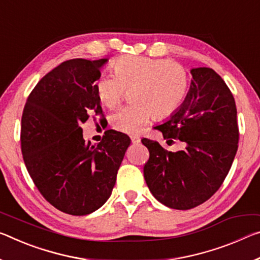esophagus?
<instances>
[{
	"label": "esophagus",
	"instance_id": "obj_1",
	"mask_svg": "<svg viewBox=\"0 0 260 260\" xmlns=\"http://www.w3.org/2000/svg\"><path fill=\"white\" fill-rule=\"evenodd\" d=\"M131 141L132 142H133V143H139L140 141H141V139H140V137H139V135H131Z\"/></svg>",
	"mask_w": 260,
	"mask_h": 260
}]
</instances>
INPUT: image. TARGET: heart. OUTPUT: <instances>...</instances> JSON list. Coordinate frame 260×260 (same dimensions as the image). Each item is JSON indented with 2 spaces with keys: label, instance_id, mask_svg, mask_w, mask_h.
Masks as SVG:
<instances>
[{
  "label": "heart",
  "instance_id": "obj_1",
  "mask_svg": "<svg viewBox=\"0 0 260 260\" xmlns=\"http://www.w3.org/2000/svg\"><path fill=\"white\" fill-rule=\"evenodd\" d=\"M114 76H103L96 83L101 103L113 109L125 90H132L134 104L118 109L110 117L111 126L123 133H137L154 115L164 119L174 114L186 97L188 74L172 60L149 56H121L112 64Z\"/></svg>",
  "mask_w": 260,
  "mask_h": 260
}]
</instances>
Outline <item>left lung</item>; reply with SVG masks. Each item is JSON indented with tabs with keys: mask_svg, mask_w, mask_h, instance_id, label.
<instances>
[{
	"mask_svg": "<svg viewBox=\"0 0 260 260\" xmlns=\"http://www.w3.org/2000/svg\"><path fill=\"white\" fill-rule=\"evenodd\" d=\"M191 74L182 106L156 127L168 145L179 140L184 149L168 151L154 140H141L149 150L143 175L152 196L183 211L204 204L220 188L240 139L236 104L225 82L212 68H194Z\"/></svg>",
	"mask_w": 260,
	"mask_h": 260,
	"instance_id": "1",
	"label": "left lung"
}]
</instances>
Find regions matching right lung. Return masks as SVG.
Here are the masks:
<instances>
[{"mask_svg":"<svg viewBox=\"0 0 260 260\" xmlns=\"http://www.w3.org/2000/svg\"><path fill=\"white\" fill-rule=\"evenodd\" d=\"M106 61H64L38 82L23 110L20 147L28 174L49 204L71 215L105 204L131 143L113 129L96 146L82 134L90 115L103 117L96 81Z\"/></svg>","mask_w":260,"mask_h":260,"instance_id":"right-lung-1","label":"right lung"}]
</instances>
